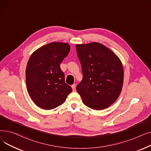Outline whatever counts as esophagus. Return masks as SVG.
I'll use <instances>...</instances> for the list:
<instances>
[{"label": "esophagus", "mask_w": 151, "mask_h": 151, "mask_svg": "<svg viewBox=\"0 0 151 151\" xmlns=\"http://www.w3.org/2000/svg\"><path fill=\"white\" fill-rule=\"evenodd\" d=\"M71 88H72L73 92L76 91V84H73L72 86H71Z\"/></svg>", "instance_id": "esophagus-1"}]
</instances>
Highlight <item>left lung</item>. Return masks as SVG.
I'll return each mask as SVG.
<instances>
[{"label":"left lung","instance_id":"left-lung-1","mask_svg":"<svg viewBox=\"0 0 151 151\" xmlns=\"http://www.w3.org/2000/svg\"><path fill=\"white\" fill-rule=\"evenodd\" d=\"M83 80L76 86L84 104L101 110L109 106L121 92L124 81L122 63L117 55L99 43L76 45Z\"/></svg>","mask_w":151,"mask_h":151}]
</instances>
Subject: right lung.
<instances>
[{"label": "right lung", "mask_w": 151, "mask_h": 151, "mask_svg": "<svg viewBox=\"0 0 151 151\" xmlns=\"http://www.w3.org/2000/svg\"><path fill=\"white\" fill-rule=\"evenodd\" d=\"M68 43L53 42L38 49L30 55L26 71L27 91L38 107L52 109L62 104L72 91L65 82L60 67L67 56Z\"/></svg>", "instance_id": "obj_1"}]
</instances>
